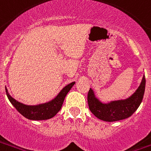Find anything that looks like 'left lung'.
Segmentation results:
<instances>
[{
	"label": "left lung",
	"mask_w": 151,
	"mask_h": 151,
	"mask_svg": "<svg viewBox=\"0 0 151 151\" xmlns=\"http://www.w3.org/2000/svg\"><path fill=\"white\" fill-rule=\"evenodd\" d=\"M146 86V79L143 76L140 86L129 98L125 100L102 103L96 98L92 89L88 92L87 100L90 111L97 118L106 122H116L129 118L140 106Z\"/></svg>",
	"instance_id": "obj_1"
}]
</instances>
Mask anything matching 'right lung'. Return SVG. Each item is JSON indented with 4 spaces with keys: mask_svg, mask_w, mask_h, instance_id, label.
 <instances>
[{
    "mask_svg": "<svg viewBox=\"0 0 151 151\" xmlns=\"http://www.w3.org/2000/svg\"><path fill=\"white\" fill-rule=\"evenodd\" d=\"M74 84L75 82H71L70 84L67 85L52 101L37 106H26L24 104L21 103L9 95L6 88L5 91L10 102L24 118L30 120H46L53 118L61 110L65 96Z\"/></svg>",
    "mask_w": 151,
    "mask_h": 151,
    "instance_id": "right-lung-1",
    "label": "right lung"
}]
</instances>
